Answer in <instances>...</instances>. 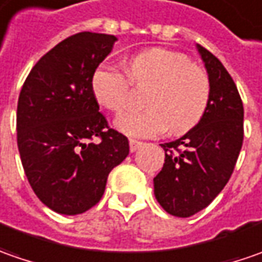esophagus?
I'll return each instance as SVG.
<instances>
[{"label": "esophagus", "instance_id": "1", "mask_svg": "<svg viewBox=\"0 0 262 262\" xmlns=\"http://www.w3.org/2000/svg\"><path fill=\"white\" fill-rule=\"evenodd\" d=\"M143 143L142 142H139V140L136 139H130L129 140V146H130V152H135V150H138V149L142 146Z\"/></svg>", "mask_w": 262, "mask_h": 262}]
</instances>
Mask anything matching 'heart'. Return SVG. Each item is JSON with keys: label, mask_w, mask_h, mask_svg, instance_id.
<instances>
[{"label": "heart", "mask_w": 262, "mask_h": 262, "mask_svg": "<svg viewBox=\"0 0 262 262\" xmlns=\"http://www.w3.org/2000/svg\"><path fill=\"white\" fill-rule=\"evenodd\" d=\"M132 84L143 86V112L120 116L116 126L135 138H152L169 127L183 135L203 119L210 101V79L203 68L176 50L150 48L127 60V72L113 63L98 65L91 78L97 101L114 113L126 108Z\"/></svg>", "instance_id": "1"}]
</instances>
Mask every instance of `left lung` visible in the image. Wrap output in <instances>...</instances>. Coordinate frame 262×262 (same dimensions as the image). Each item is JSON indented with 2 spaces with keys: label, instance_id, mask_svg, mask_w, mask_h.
I'll use <instances>...</instances> for the list:
<instances>
[{
  "label": "left lung",
  "instance_id": "left-lung-1",
  "mask_svg": "<svg viewBox=\"0 0 262 262\" xmlns=\"http://www.w3.org/2000/svg\"><path fill=\"white\" fill-rule=\"evenodd\" d=\"M209 79L210 101L200 123L183 138L162 143L165 162L154 178L155 197L177 217L203 210L229 181L244 140V104L222 62L197 45Z\"/></svg>",
  "mask_w": 262,
  "mask_h": 262
}]
</instances>
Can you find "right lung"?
I'll return each mask as SVG.
<instances>
[{
  "mask_svg": "<svg viewBox=\"0 0 262 262\" xmlns=\"http://www.w3.org/2000/svg\"><path fill=\"white\" fill-rule=\"evenodd\" d=\"M113 34L81 32L43 55L17 104V145L41 203L79 214L100 202L107 177L129 155V140L108 126L91 78L112 52Z\"/></svg>",
  "mask_w": 262,
  "mask_h": 262,
  "instance_id": "obj_1",
  "label": "right lung"
}]
</instances>
